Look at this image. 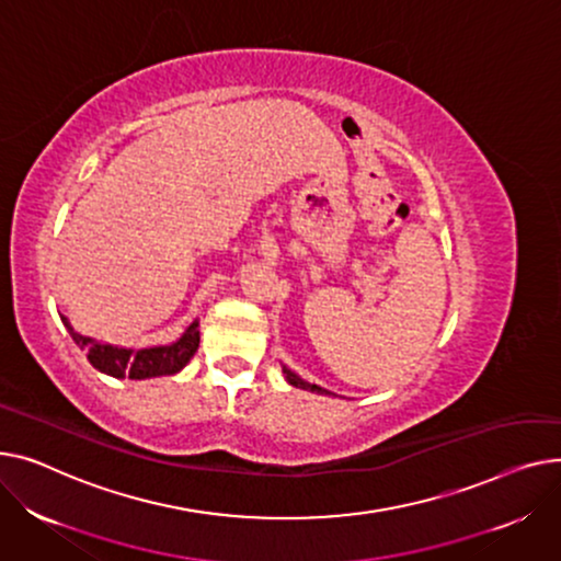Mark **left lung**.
<instances>
[{"label": "left lung", "instance_id": "1", "mask_svg": "<svg viewBox=\"0 0 561 561\" xmlns=\"http://www.w3.org/2000/svg\"><path fill=\"white\" fill-rule=\"evenodd\" d=\"M283 374H285L287 382H289V385H294V387H301V389H310V391H317V393H328L325 389H321V387H317V385H310V382H306L304 378H299V376H296L294 371H289L287 367H283Z\"/></svg>", "mask_w": 561, "mask_h": 561}]
</instances>
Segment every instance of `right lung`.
I'll list each match as a JSON object with an SVG mask.
<instances>
[{
	"mask_svg": "<svg viewBox=\"0 0 561 561\" xmlns=\"http://www.w3.org/2000/svg\"><path fill=\"white\" fill-rule=\"evenodd\" d=\"M65 328H68L72 340L79 344L81 351H85L90 365L102 374H108L113 378H156V376H172L181 371L190 357L199 348V319L190 323L183 337L170 346H153V348H122L113 344L96 342L92 337L79 335L70 325L68 317H60Z\"/></svg>",
	"mask_w": 561,
	"mask_h": 561,
	"instance_id": "add662e5",
	"label": "right lung"
}]
</instances>
